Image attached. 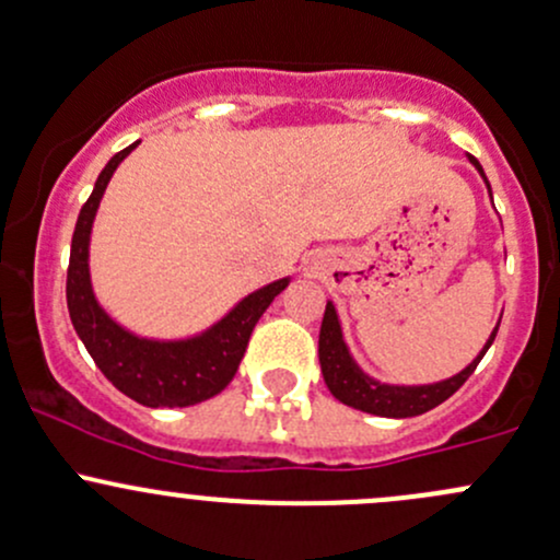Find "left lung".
<instances>
[{
  "instance_id": "8db88e82",
  "label": "left lung",
  "mask_w": 560,
  "mask_h": 560,
  "mask_svg": "<svg viewBox=\"0 0 560 560\" xmlns=\"http://www.w3.org/2000/svg\"><path fill=\"white\" fill-rule=\"evenodd\" d=\"M475 165V171L483 176L486 173L480 167V162L470 158ZM489 186V182H486ZM491 195V186H489ZM499 330H491L489 341L483 345L478 358L472 360L467 369H462L459 374H454L451 378H443V382L435 384H382L376 378H371L369 374H363L354 358L350 354V347H347L345 334H341V323L339 315H336L334 302L326 304V315H323V326H320V341H317V354H320V369H323V378H326L330 395L336 400H341L345 406L358 408V411L374 413V417H389V419H406V417H419V413L430 411V408L441 406L443 400H448L462 384L470 378L475 371V365L480 363L486 350L491 347Z\"/></svg>"
}]
</instances>
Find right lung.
<instances>
[{"label":"right lung","instance_id":"right-lung-1","mask_svg":"<svg viewBox=\"0 0 560 560\" xmlns=\"http://www.w3.org/2000/svg\"><path fill=\"white\" fill-rule=\"evenodd\" d=\"M136 147L138 141L106 162L93 186V195L80 210L74 237H71L69 272H66V304H69L71 326L90 358L119 393L149 408L195 406V402L219 395L232 382L258 317L267 312L278 293L285 291L291 278L275 280L248 293L219 323L189 339H143L133 330L119 326L93 293L90 232H93L101 197H104L114 171Z\"/></svg>","mask_w":560,"mask_h":560}]
</instances>
